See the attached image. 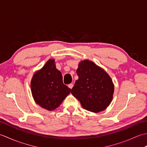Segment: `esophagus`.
Returning a JSON list of instances; mask_svg holds the SVG:
<instances>
[{
  "mask_svg": "<svg viewBox=\"0 0 147 147\" xmlns=\"http://www.w3.org/2000/svg\"><path fill=\"white\" fill-rule=\"evenodd\" d=\"M68 87H69V88L72 89V88H73V83L69 84V85H68Z\"/></svg>",
  "mask_w": 147,
  "mask_h": 147,
  "instance_id": "obj_1",
  "label": "esophagus"
}]
</instances>
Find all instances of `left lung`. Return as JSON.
<instances>
[{"instance_id": "obj_1", "label": "left lung", "mask_w": 147, "mask_h": 147, "mask_svg": "<svg viewBox=\"0 0 147 147\" xmlns=\"http://www.w3.org/2000/svg\"><path fill=\"white\" fill-rule=\"evenodd\" d=\"M71 93L83 109L97 113L107 109L113 98L114 85L104 69L89 60L80 62Z\"/></svg>"}]
</instances>
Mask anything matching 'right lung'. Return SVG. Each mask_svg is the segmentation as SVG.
Instances as JSON below:
<instances>
[{
  "label": "right lung",
  "mask_w": 147,
  "mask_h": 147,
  "mask_svg": "<svg viewBox=\"0 0 147 147\" xmlns=\"http://www.w3.org/2000/svg\"><path fill=\"white\" fill-rule=\"evenodd\" d=\"M31 90L36 104L50 111L57 108L71 91L62 82V73L56 69L54 59L33 74Z\"/></svg>",
  "instance_id": "obj_1"
}]
</instances>
